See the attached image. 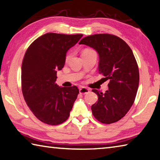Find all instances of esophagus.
<instances>
[{
    "label": "esophagus",
    "instance_id": "esophagus-1",
    "mask_svg": "<svg viewBox=\"0 0 160 160\" xmlns=\"http://www.w3.org/2000/svg\"><path fill=\"white\" fill-rule=\"evenodd\" d=\"M89 91H89V89L87 88H86V87H82L79 89V93L81 94H82V95L87 94V93H89Z\"/></svg>",
    "mask_w": 160,
    "mask_h": 160
}]
</instances>
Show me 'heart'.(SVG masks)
I'll return each mask as SVG.
<instances>
[{
    "mask_svg": "<svg viewBox=\"0 0 160 160\" xmlns=\"http://www.w3.org/2000/svg\"><path fill=\"white\" fill-rule=\"evenodd\" d=\"M88 51H90V50H84V51H83V52H88ZM70 57H71V55H70V54L67 55V56H66V60H67V61L70 58Z\"/></svg>",
    "mask_w": 160,
    "mask_h": 160,
    "instance_id": "b5f03b06",
    "label": "heart"
}]
</instances>
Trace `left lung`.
I'll use <instances>...</instances> for the list:
<instances>
[{
	"mask_svg": "<svg viewBox=\"0 0 160 160\" xmlns=\"http://www.w3.org/2000/svg\"><path fill=\"white\" fill-rule=\"evenodd\" d=\"M79 44L96 50L99 73L110 79L105 93L92 90L98 97L91 106L93 116L103 124L119 121L130 110L138 91L139 71L132 50L122 38L108 33L86 36Z\"/></svg>",
	"mask_w": 160,
	"mask_h": 160,
	"instance_id": "obj_1",
	"label": "left lung"
}]
</instances>
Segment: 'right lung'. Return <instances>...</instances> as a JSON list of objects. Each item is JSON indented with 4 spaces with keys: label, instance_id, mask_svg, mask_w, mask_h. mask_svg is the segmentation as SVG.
I'll use <instances>...</instances> for the list:
<instances>
[{
    "label": "right lung",
    "instance_id": "add662e5",
    "mask_svg": "<svg viewBox=\"0 0 160 160\" xmlns=\"http://www.w3.org/2000/svg\"><path fill=\"white\" fill-rule=\"evenodd\" d=\"M82 34L47 33L28 48L22 64V90L28 107L42 122L60 124L68 119L79 91L60 87L57 71L63 68L67 52Z\"/></svg>",
    "mask_w": 160,
    "mask_h": 160
}]
</instances>
